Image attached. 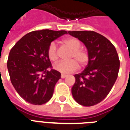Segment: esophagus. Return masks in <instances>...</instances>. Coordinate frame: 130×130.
<instances>
[{
    "mask_svg": "<svg viewBox=\"0 0 130 130\" xmlns=\"http://www.w3.org/2000/svg\"><path fill=\"white\" fill-rule=\"evenodd\" d=\"M67 77V75H64V74H62L61 76V77L62 78H65V77Z\"/></svg>",
    "mask_w": 130,
    "mask_h": 130,
    "instance_id": "34e87169",
    "label": "esophagus"
}]
</instances>
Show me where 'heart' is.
Segmentation results:
<instances>
[{"label": "heart", "mask_w": 130, "mask_h": 130, "mask_svg": "<svg viewBox=\"0 0 130 130\" xmlns=\"http://www.w3.org/2000/svg\"><path fill=\"white\" fill-rule=\"evenodd\" d=\"M63 43L72 50L70 59H73L67 61H61L55 63L53 66L55 70L61 73L68 74L77 70L78 68L77 63H79L80 66H84L87 64L89 60V55L85 50L80 48L81 43L78 39L69 37L65 38L63 40ZM47 55L50 59L52 61H55L58 59L57 45L55 42H52L49 45ZM74 59L75 60H74Z\"/></svg>", "instance_id": "1"}]
</instances>
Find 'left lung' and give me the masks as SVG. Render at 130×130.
Returning a JSON list of instances; mask_svg holds the SVG:
<instances>
[{
	"label": "left lung",
	"mask_w": 130,
	"mask_h": 130,
	"mask_svg": "<svg viewBox=\"0 0 130 130\" xmlns=\"http://www.w3.org/2000/svg\"><path fill=\"white\" fill-rule=\"evenodd\" d=\"M87 49L89 61L82 73L74 75L71 89L75 100L80 105L91 106L105 99L115 83L120 61L115 47L107 38L94 31H68Z\"/></svg>",
	"instance_id": "1"
}]
</instances>
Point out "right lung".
I'll return each instance as SVG.
<instances>
[{"mask_svg":"<svg viewBox=\"0 0 130 130\" xmlns=\"http://www.w3.org/2000/svg\"><path fill=\"white\" fill-rule=\"evenodd\" d=\"M65 30L31 31L23 36L11 49L7 68L15 90L25 101L34 105L46 103L52 99L61 73L52 68L47 55L49 45Z\"/></svg>","mask_w":130,"mask_h":130,"instance_id":"right-lung-1","label":"right lung"}]
</instances>
